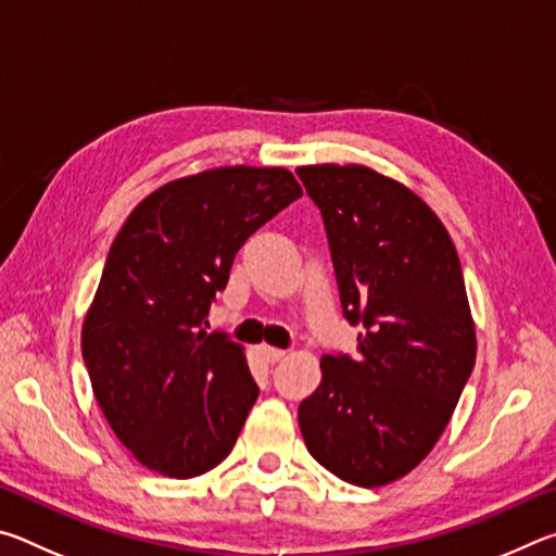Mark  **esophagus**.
I'll return each instance as SVG.
<instances>
[{"mask_svg": "<svg viewBox=\"0 0 556 556\" xmlns=\"http://www.w3.org/2000/svg\"><path fill=\"white\" fill-rule=\"evenodd\" d=\"M285 351H279V348H271V345H260V357L265 363H279L285 361Z\"/></svg>", "mask_w": 556, "mask_h": 556, "instance_id": "esophagus-1", "label": "esophagus"}]
</instances>
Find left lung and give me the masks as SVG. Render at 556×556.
Listing matches in <instances>:
<instances>
[{"label":"left lung","mask_w":556,"mask_h":556,"mask_svg":"<svg viewBox=\"0 0 556 556\" xmlns=\"http://www.w3.org/2000/svg\"><path fill=\"white\" fill-rule=\"evenodd\" d=\"M321 208L357 355H324L299 404L304 444L345 483L407 476L444 434L476 363V324L451 235L429 205L363 164L299 166Z\"/></svg>","instance_id":"8db88e82"}]
</instances>
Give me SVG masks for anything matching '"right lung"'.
<instances>
[{
  "label": "right lung",
  "instance_id": "right-lung-1",
  "mask_svg": "<svg viewBox=\"0 0 556 556\" xmlns=\"http://www.w3.org/2000/svg\"><path fill=\"white\" fill-rule=\"evenodd\" d=\"M301 195L285 166H218L129 213L83 318L90 384L115 437L166 478L230 454L257 400L244 348L203 328L252 232Z\"/></svg>",
  "mask_w": 556,
  "mask_h": 556
}]
</instances>
